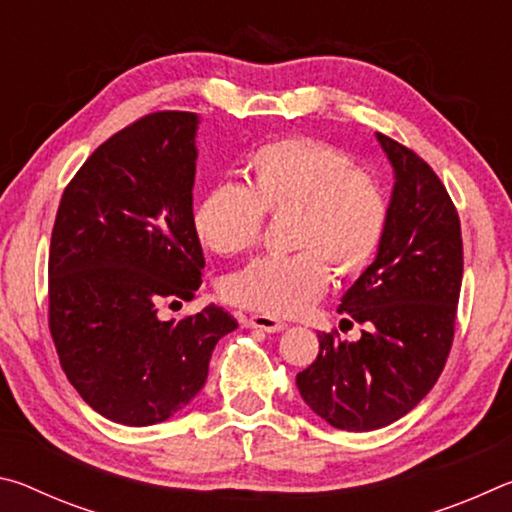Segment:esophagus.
I'll use <instances>...</instances> for the list:
<instances>
[{"mask_svg":"<svg viewBox=\"0 0 512 512\" xmlns=\"http://www.w3.org/2000/svg\"><path fill=\"white\" fill-rule=\"evenodd\" d=\"M246 327H253V329H262V332H282L287 323L280 318H273V316H266V314H253L246 318Z\"/></svg>","mask_w":512,"mask_h":512,"instance_id":"1","label":"esophagus"}]
</instances>
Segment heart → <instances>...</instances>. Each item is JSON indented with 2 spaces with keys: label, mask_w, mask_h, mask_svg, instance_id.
<instances>
[{
  "label": "heart",
  "mask_w": 512,
  "mask_h": 512,
  "mask_svg": "<svg viewBox=\"0 0 512 512\" xmlns=\"http://www.w3.org/2000/svg\"><path fill=\"white\" fill-rule=\"evenodd\" d=\"M264 214H289L287 244L298 250L259 257L225 277L223 296L266 316H298L323 298L332 277L327 261L341 275L361 273L388 225L375 178L311 137L262 146L248 162V187L210 189L194 212V230L212 253L241 255L262 239Z\"/></svg>",
  "instance_id": "heart-1"
}]
</instances>
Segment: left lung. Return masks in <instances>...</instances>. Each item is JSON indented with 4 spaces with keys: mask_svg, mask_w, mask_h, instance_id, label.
Returning a JSON list of instances; mask_svg holds the SVG:
<instances>
[{
    "mask_svg": "<svg viewBox=\"0 0 512 512\" xmlns=\"http://www.w3.org/2000/svg\"><path fill=\"white\" fill-rule=\"evenodd\" d=\"M395 173L375 262L345 291L339 314L361 339L318 334L298 372L302 400L336 429L372 431L409 413L445 368L463 282V237L445 185L420 155L377 133Z\"/></svg>",
    "mask_w": 512,
    "mask_h": 512,
    "instance_id": "8db88e82",
    "label": "left lung"
}]
</instances>
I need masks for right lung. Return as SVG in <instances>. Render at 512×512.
<instances>
[{
    "mask_svg": "<svg viewBox=\"0 0 512 512\" xmlns=\"http://www.w3.org/2000/svg\"><path fill=\"white\" fill-rule=\"evenodd\" d=\"M196 112L164 110L103 142L60 198L49 248V329L65 375L94 411L128 427L169 420L205 386L237 320L187 318L205 266L194 230Z\"/></svg>",
    "mask_w": 512,
    "mask_h": 512,
    "instance_id": "obj_1",
    "label": "right lung"
}]
</instances>
